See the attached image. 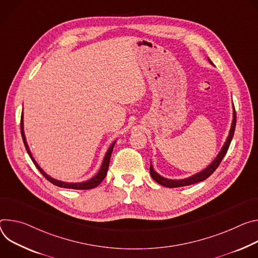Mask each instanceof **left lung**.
<instances>
[{"label": "left lung", "instance_id": "obj_1", "mask_svg": "<svg viewBox=\"0 0 258 258\" xmlns=\"http://www.w3.org/2000/svg\"><path fill=\"white\" fill-rule=\"evenodd\" d=\"M209 62L211 64H213L211 62V60H209ZM237 120V117H236V110H235V106H234V112H233V122H232V126H231V130H230V133H228V136L224 142V145L221 149V151L218 153L217 157L214 159V161L207 167L205 168L203 171H201V172H199L197 174H194L192 176H189L187 178H184V179H168V178H165L163 176H161L160 174H158L156 171L154 170V167L153 165L151 164V168H150V173H151V176L153 177L154 180H156L158 183H160L161 185H164V186H167V187H179V186H185V185H190V184H194V183H197V182H200V181H203L205 180L206 178H208L214 171L216 170V168L219 166L220 162L222 161L223 157L225 156L228 148H230V145H231V141L233 139V136H234V133H235V128H236V121Z\"/></svg>", "mask_w": 258, "mask_h": 258}]
</instances>
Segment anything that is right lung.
Instances as JSON below:
<instances>
[{"mask_svg": "<svg viewBox=\"0 0 258 258\" xmlns=\"http://www.w3.org/2000/svg\"><path fill=\"white\" fill-rule=\"evenodd\" d=\"M20 130H21V136H22V140H23V144H24V147L26 149V152L27 154L30 155L32 161L34 162V164L36 165V167L39 169L40 172L42 173V175L47 179L49 180L51 183H53L54 185H57L59 187H64V188H73V189H90V188H94L96 187L103 179L104 177L106 176V173H107V169H108V165H109V160H110V156H111V153H112V149H113V146L114 144H116V141L112 142V145L109 147V149L107 150L105 156H104V159H103V162L101 164V167L99 169V171L97 172V174L95 176H93L91 179L87 180V181H83V182H63V181H60V180H57V179H54L52 178L51 176H49L47 173L44 172V170L38 165V163L36 162V160L34 159L31 151H30V148H28L27 146V142H26V139H25V135H24V131H23V114L21 116V123H20Z\"/></svg>", "mask_w": 258, "mask_h": 258, "instance_id": "right-lung-1", "label": "right lung"}]
</instances>
